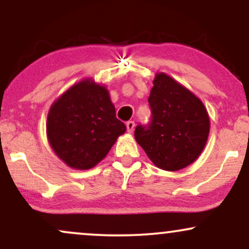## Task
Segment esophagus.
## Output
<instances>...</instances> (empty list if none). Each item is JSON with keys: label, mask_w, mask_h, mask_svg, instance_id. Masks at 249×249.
Returning <instances> with one entry per match:
<instances>
[{"label": "esophagus", "mask_w": 249, "mask_h": 249, "mask_svg": "<svg viewBox=\"0 0 249 249\" xmlns=\"http://www.w3.org/2000/svg\"><path fill=\"white\" fill-rule=\"evenodd\" d=\"M126 128H127V132L128 133H132L133 130H134V122L128 121L126 123Z\"/></svg>", "instance_id": "esophagus-1"}]
</instances>
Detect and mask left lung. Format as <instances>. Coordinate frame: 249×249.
I'll list each match as a JSON object with an SVG mask.
<instances>
[{
	"label": "left lung",
	"mask_w": 249,
	"mask_h": 249,
	"mask_svg": "<svg viewBox=\"0 0 249 249\" xmlns=\"http://www.w3.org/2000/svg\"><path fill=\"white\" fill-rule=\"evenodd\" d=\"M151 122L138 125L134 138L151 161L165 171L185 168L201 154L210 133L202 102L166 73L154 77L150 97Z\"/></svg>",
	"instance_id": "8db88e82"
}]
</instances>
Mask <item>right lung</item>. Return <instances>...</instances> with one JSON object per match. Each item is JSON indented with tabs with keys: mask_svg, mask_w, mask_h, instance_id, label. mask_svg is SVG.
<instances>
[{
	"mask_svg": "<svg viewBox=\"0 0 249 249\" xmlns=\"http://www.w3.org/2000/svg\"><path fill=\"white\" fill-rule=\"evenodd\" d=\"M125 131L107 88L91 78L68 89L48 113L50 146L61 160L76 170L96 166Z\"/></svg>",
	"mask_w": 249,
	"mask_h": 249,
	"instance_id": "add662e5",
	"label": "right lung"
}]
</instances>
